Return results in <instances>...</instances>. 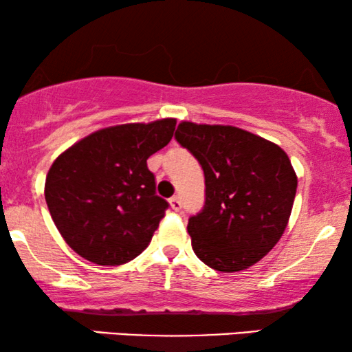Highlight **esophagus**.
I'll return each instance as SVG.
<instances>
[{"mask_svg":"<svg viewBox=\"0 0 352 352\" xmlns=\"http://www.w3.org/2000/svg\"><path fill=\"white\" fill-rule=\"evenodd\" d=\"M170 205H171V208L175 210V211H179L181 206H182L179 197H171V199H170Z\"/></svg>","mask_w":352,"mask_h":352,"instance_id":"esophagus-1","label":"esophagus"}]
</instances>
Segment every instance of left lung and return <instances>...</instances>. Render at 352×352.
Listing matches in <instances>:
<instances>
[{
    "mask_svg": "<svg viewBox=\"0 0 352 352\" xmlns=\"http://www.w3.org/2000/svg\"><path fill=\"white\" fill-rule=\"evenodd\" d=\"M204 168L205 205L187 224L200 261L248 269L271 252L290 219L298 177L277 144L229 124L181 122L175 134Z\"/></svg>",
    "mask_w": 352,
    "mask_h": 352,
    "instance_id": "obj_1",
    "label": "left lung"
}]
</instances>
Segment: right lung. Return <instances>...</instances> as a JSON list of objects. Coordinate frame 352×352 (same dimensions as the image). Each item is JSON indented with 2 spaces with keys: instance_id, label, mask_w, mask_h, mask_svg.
Listing matches in <instances>:
<instances>
[{
  "instance_id": "add662e5",
  "label": "right lung",
  "mask_w": 352,
  "mask_h": 352,
  "mask_svg": "<svg viewBox=\"0 0 352 352\" xmlns=\"http://www.w3.org/2000/svg\"><path fill=\"white\" fill-rule=\"evenodd\" d=\"M175 128V118L109 126L56 158L45 199L57 230L81 258L118 266L147 248L168 208L147 158L171 141Z\"/></svg>"
}]
</instances>
